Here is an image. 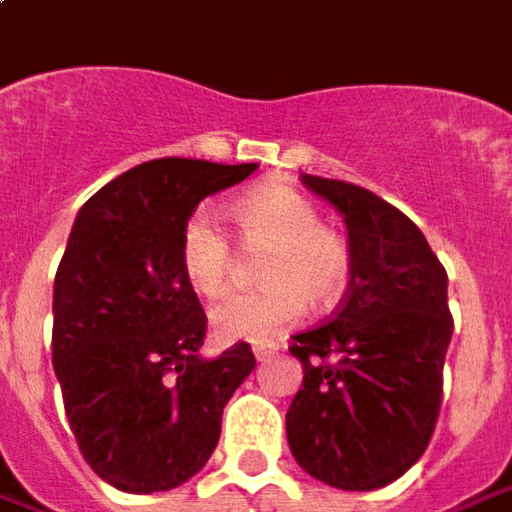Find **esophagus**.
I'll return each mask as SVG.
<instances>
[{
	"label": "esophagus",
	"mask_w": 512,
	"mask_h": 512,
	"mask_svg": "<svg viewBox=\"0 0 512 512\" xmlns=\"http://www.w3.org/2000/svg\"><path fill=\"white\" fill-rule=\"evenodd\" d=\"M253 352H256V360H273L279 355V344H273V341H264V344L253 346Z\"/></svg>",
	"instance_id": "obj_1"
}]
</instances>
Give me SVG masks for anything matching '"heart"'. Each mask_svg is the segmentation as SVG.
<instances>
[{
  "label": "heart",
  "instance_id": "obj_1",
  "mask_svg": "<svg viewBox=\"0 0 512 512\" xmlns=\"http://www.w3.org/2000/svg\"><path fill=\"white\" fill-rule=\"evenodd\" d=\"M233 225L248 250H267L256 293L216 301L211 327L225 341L264 344L296 321L304 304H335L352 276V250L321 222L318 205L290 185H264L233 205ZM180 270L202 296H216L233 273V248L208 211H194L180 233Z\"/></svg>",
  "mask_w": 512,
  "mask_h": 512
}]
</instances>
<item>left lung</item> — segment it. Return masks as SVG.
<instances>
[{"mask_svg": "<svg viewBox=\"0 0 512 512\" xmlns=\"http://www.w3.org/2000/svg\"><path fill=\"white\" fill-rule=\"evenodd\" d=\"M301 180L344 214L352 276L327 321L293 335L304 386L287 411V442L332 488H383L425 454L437 428L454 332L448 273L392 202L344 180Z\"/></svg>", "mask_w": 512, "mask_h": 512, "instance_id": "left-lung-1", "label": "left lung"}]
</instances>
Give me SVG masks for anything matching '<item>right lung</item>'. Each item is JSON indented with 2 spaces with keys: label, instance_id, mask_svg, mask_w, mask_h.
I'll use <instances>...</instances> for the list:
<instances>
[{
  "label": "right lung",
  "instance_id": "add662e5",
  "mask_svg": "<svg viewBox=\"0 0 512 512\" xmlns=\"http://www.w3.org/2000/svg\"><path fill=\"white\" fill-rule=\"evenodd\" d=\"M256 163L163 157L123 171L75 216L53 290V366L87 465L157 493L214 454L222 408L256 369L250 344L205 360L208 315L180 270V233Z\"/></svg>",
  "mask_w": 512,
  "mask_h": 512
}]
</instances>
